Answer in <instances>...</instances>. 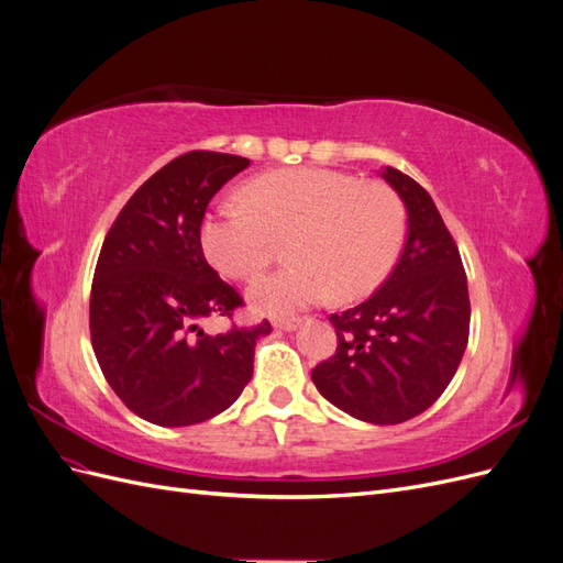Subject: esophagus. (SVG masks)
<instances>
[{
  "instance_id": "obj_1",
  "label": "esophagus",
  "mask_w": 563,
  "mask_h": 563,
  "mask_svg": "<svg viewBox=\"0 0 563 563\" xmlns=\"http://www.w3.org/2000/svg\"><path fill=\"white\" fill-rule=\"evenodd\" d=\"M300 323L298 317H282V319H275V329L279 331H294Z\"/></svg>"
}]
</instances>
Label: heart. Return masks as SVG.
<instances>
[{
	"instance_id": "heart-1",
	"label": "heart",
	"mask_w": 563,
	"mask_h": 563,
	"mask_svg": "<svg viewBox=\"0 0 563 563\" xmlns=\"http://www.w3.org/2000/svg\"><path fill=\"white\" fill-rule=\"evenodd\" d=\"M406 230L397 192L335 168H279L253 178L242 201L216 207L201 223L211 265L236 282L261 275L288 242L294 263L251 288L255 308L294 312L335 294L368 296L395 267Z\"/></svg>"
}]
</instances>
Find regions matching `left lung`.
<instances>
[{"label": "left lung", "instance_id": "1", "mask_svg": "<svg viewBox=\"0 0 563 563\" xmlns=\"http://www.w3.org/2000/svg\"><path fill=\"white\" fill-rule=\"evenodd\" d=\"M383 178L406 203L404 251L376 294L329 317L338 347L312 368V383L340 411L397 424L430 408L455 376L470 338V294L428 190L391 166Z\"/></svg>", "mask_w": 563, "mask_h": 563}]
</instances>
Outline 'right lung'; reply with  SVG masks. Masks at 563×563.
Listing matches in <instances>:
<instances>
[{"mask_svg":"<svg viewBox=\"0 0 563 563\" xmlns=\"http://www.w3.org/2000/svg\"><path fill=\"white\" fill-rule=\"evenodd\" d=\"M246 157L192 150L147 178L100 249L89 305L96 360L129 411L183 428L230 408L253 376L255 340L269 321L209 336L198 323L232 320L244 298L203 258L209 201Z\"/></svg>","mask_w":563,"mask_h":563,"instance_id":"add662e5","label":"right lung"}]
</instances>
